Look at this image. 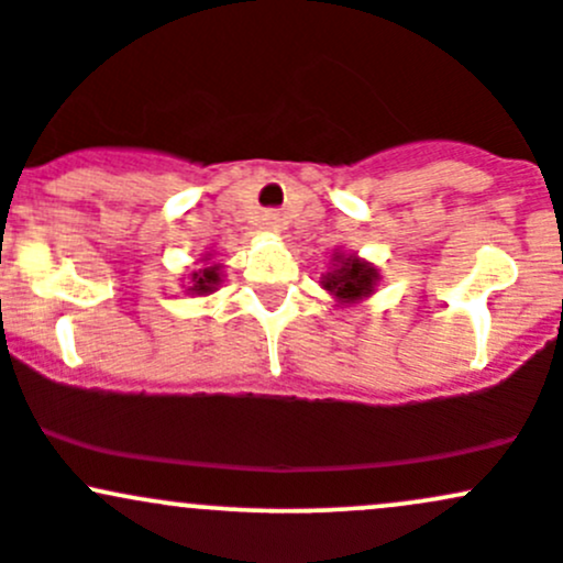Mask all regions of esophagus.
I'll return each instance as SVG.
<instances>
[{"instance_id": "obj_1", "label": "esophagus", "mask_w": 563, "mask_h": 563, "mask_svg": "<svg viewBox=\"0 0 563 563\" xmlns=\"http://www.w3.org/2000/svg\"><path fill=\"white\" fill-rule=\"evenodd\" d=\"M263 225H265V231L279 233L282 225H284V217L279 214V211H265V214H263Z\"/></svg>"}]
</instances>
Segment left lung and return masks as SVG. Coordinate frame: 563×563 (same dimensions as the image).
<instances>
[{"label":"left lung","instance_id":"8db88e82","mask_svg":"<svg viewBox=\"0 0 563 563\" xmlns=\"http://www.w3.org/2000/svg\"><path fill=\"white\" fill-rule=\"evenodd\" d=\"M380 282L378 268L373 263H367L365 257H360L356 252H341L335 250L330 257V271L322 274V289H328L341 308L356 306L362 300H367L371 295H376V287Z\"/></svg>","mask_w":563,"mask_h":563}]
</instances>
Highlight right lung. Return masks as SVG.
Here are the masks:
<instances>
[{
	"label": "right lung",
	"instance_id": "right-lung-1",
	"mask_svg": "<svg viewBox=\"0 0 563 563\" xmlns=\"http://www.w3.org/2000/svg\"><path fill=\"white\" fill-rule=\"evenodd\" d=\"M183 289L187 295H211L222 284V265L214 263V252L198 257L196 268L185 276Z\"/></svg>",
	"mask_w": 563,
	"mask_h": 563
}]
</instances>
